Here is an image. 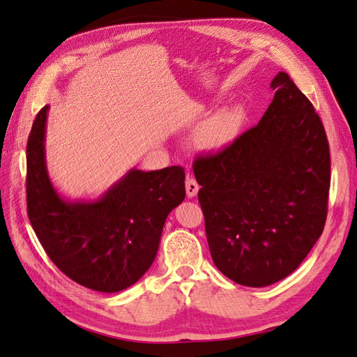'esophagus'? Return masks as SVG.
<instances>
[{"label":"esophagus","instance_id":"34e87169","mask_svg":"<svg viewBox=\"0 0 357 357\" xmlns=\"http://www.w3.org/2000/svg\"><path fill=\"white\" fill-rule=\"evenodd\" d=\"M199 183H197V181H195L194 178H190V176H187V181H185V191H187V195L190 199H192V197H195V195H197V192H199Z\"/></svg>","mask_w":357,"mask_h":357}]
</instances>
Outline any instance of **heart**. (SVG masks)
<instances>
[{
    "instance_id": "1",
    "label": "heart",
    "mask_w": 357,
    "mask_h": 357,
    "mask_svg": "<svg viewBox=\"0 0 357 357\" xmlns=\"http://www.w3.org/2000/svg\"><path fill=\"white\" fill-rule=\"evenodd\" d=\"M236 114L227 111L218 114L215 119L204 124L200 132V141L208 148H220L231 139L236 132Z\"/></svg>"
}]
</instances>
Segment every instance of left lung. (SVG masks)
<instances>
[{"label": "left lung", "instance_id": "1", "mask_svg": "<svg viewBox=\"0 0 357 357\" xmlns=\"http://www.w3.org/2000/svg\"><path fill=\"white\" fill-rule=\"evenodd\" d=\"M255 128L192 170L216 268L270 286L295 271L324 231L331 183L328 137L312 102L286 73Z\"/></svg>", "mask_w": 357, "mask_h": 357}]
</instances>
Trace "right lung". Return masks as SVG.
I'll return each instance as SVG.
<instances>
[{
	"label": "right lung",
	"mask_w": 357,
	"mask_h": 357,
	"mask_svg": "<svg viewBox=\"0 0 357 357\" xmlns=\"http://www.w3.org/2000/svg\"><path fill=\"white\" fill-rule=\"evenodd\" d=\"M45 105L26 145V200L31 225L45 254L74 282L119 292L139 280L155 259L167 215L185 199L179 166L128 174L95 200L57 192L45 162Z\"/></svg>",
	"instance_id": "obj_1"
}]
</instances>
